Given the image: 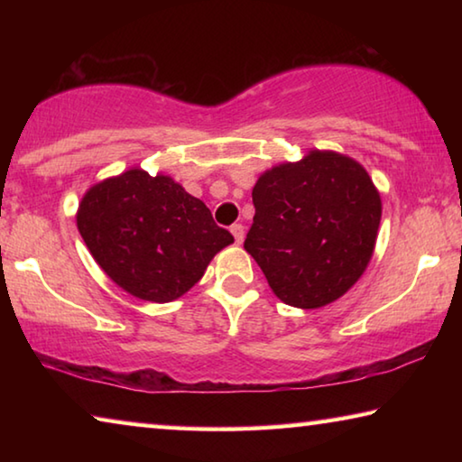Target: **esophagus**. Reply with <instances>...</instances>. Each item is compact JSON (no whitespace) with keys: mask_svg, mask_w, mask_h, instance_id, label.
I'll list each match as a JSON object with an SVG mask.
<instances>
[{"mask_svg":"<svg viewBox=\"0 0 462 462\" xmlns=\"http://www.w3.org/2000/svg\"><path fill=\"white\" fill-rule=\"evenodd\" d=\"M230 232H232L234 240H236V245H242V240H245V226H242V224H234L232 228H230Z\"/></svg>","mask_w":462,"mask_h":462,"instance_id":"34e87169","label":"esophagus"}]
</instances>
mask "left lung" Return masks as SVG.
<instances>
[{
	"label": "left lung",
	"instance_id": "1",
	"mask_svg": "<svg viewBox=\"0 0 462 462\" xmlns=\"http://www.w3.org/2000/svg\"><path fill=\"white\" fill-rule=\"evenodd\" d=\"M253 203L245 248L287 306H328L361 279L377 240L381 198L355 159L310 151L264 171Z\"/></svg>",
	"mask_w": 462,
	"mask_h": 462
}]
</instances>
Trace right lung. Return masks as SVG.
I'll return each instance as SVG.
<instances>
[{
    "label": "right lung",
    "instance_id": "obj_1",
    "mask_svg": "<svg viewBox=\"0 0 462 462\" xmlns=\"http://www.w3.org/2000/svg\"><path fill=\"white\" fill-rule=\"evenodd\" d=\"M77 228L96 263L124 291L167 303L189 291L234 236L201 199L167 175L130 169L89 187Z\"/></svg>",
    "mask_w": 462,
    "mask_h": 462
}]
</instances>
